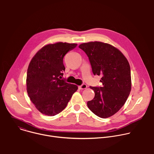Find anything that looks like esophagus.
<instances>
[{
  "instance_id": "esophagus-1",
  "label": "esophagus",
  "mask_w": 154,
  "mask_h": 154,
  "mask_svg": "<svg viewBox=\"0 0 154 154\" xmlns=\"http://www.w3.org/2000/svg\"><path fill=\"white\" fill-rule=\"evenodd\" d=\"M86 88H87V85H86V84H85V83H83V84H82V85L79 86V88H80V90H84V89H86Z\"/></svg>"
}]
</instances>
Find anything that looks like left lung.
Listing matches in <instances>:
<instances>
[{
  "instance_id": "1",
  "label": "left lung",
  "mask_w": 154,
  "mask_h": 154,
  "mask_svg": "<svg viewBox=\"0 0 154 154\" xmlns=\"http://www.w3.org/2000/svg\"><path fill=\"white\" fill-rule=\"evenodd\" d=\"M79 47L88 57L94 75L102 76V87L90 86L95 96L87 102L88 107L100 118L110 117L124 105L131 91L128 61L120 51L107 43L89 42Z\"/></svg>"
}]
</instances>
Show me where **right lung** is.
<instances>
[{"mask_svg": "<svg viewBox=\"0 0 154 154\" xmlns=\"http://www.w3.org/2000/svg\"><path fill=\"white\" fill-rule=\"evenodd\" d=\"M77 44L59 42L42 48L32 59L27 69V91L41 113L55 116L66 106L78 86L61 79L65 70L63 58Z\"/></svg>", "mask_w": 154, "mask_h": 154, "instance_id": "1", "label": "right lung"}]
</instances>
